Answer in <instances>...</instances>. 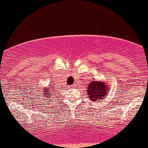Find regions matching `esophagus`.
Listing matches in <instances>:
<instances>
[{"label": "esophagus", "mask_w": 148, "mask_h": 148, "mask_svg": "<svg viewBox=\"0 0 148 148\" xmlns=\"http://www.w3.org/2000/svg\"><path fill=\"white\" fill-rule=\"evenodd\" d=\"M73 86H74V85H73Z\"/></svg>", "instance_id": "1"}]
</instances>
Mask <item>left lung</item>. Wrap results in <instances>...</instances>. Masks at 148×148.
<instances>
[{"label": "left lung", "mask_w": 148, "mask_h": 148, "mask_svg": "<svg viewBox=\"0 0 148 148\" xmlns=\"http://www.w3.org/2000/svg\"><path fill=\"white\" fill-rule=\"evenodd\" d=\"M103 82L92 81L88 86L87 95L89 98L92 101H96L97 100H101L104 99V97H106V95L108 92L109 87H108Z\"/></svg>", "instance_id": "1"}]
</instances>
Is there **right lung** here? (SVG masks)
<instances>
[{"mask_svg":"<svg viewBox=\"0 0 148 148\" xmlns=\"http://www.w3.org/2000/svg\"><path fill=\"white\" fill-rule=\"evenodd\" d=\"M54 88H55V87H54ZM54 88H53V90H54ZM50 89H53V88H48V90H50ZM45 92V97H47V98H49V97L50 96H49V95H50V96H51V97H50V98H53V97H52V94H48V93H51V92H49L48 91H47V89H45V91H44ZM55 95H53V96Z\"/></svg>","mask_w":148,"mask_h":148,"instance_id":"add662e5","label":"right lung"}]
</instances>
